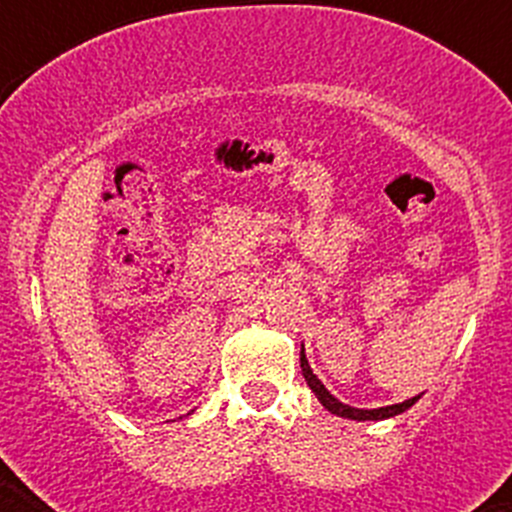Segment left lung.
I'll use <instances>...</instances> for the list:
<instances>
[{
  "label": "left lung",
  "mask_w": 512,
  "mask_h": 512,
  "mask_svg": "<svg viewBox=\"0 0 512 512\" xmlns=\"http://www.w3.org/2000/svg\"><path fill=\"white\" fill-rule=\"evenodd\" d=\"M300 366H303V377L305 382L311 385V390L316 393V398H319L321 404H324V409H329L332 414H337V417H348V420H388V417H396V414L406 412L409 406L417 401L420 396L409 398V401H404V404H393V406H380V409H353V406L342 404V401H337L332 393H329L324 385H321V380L313 374V369L308 366V358H305V353L300 350Z\"/></svg>",
  "instance_id": "left-lung-1"
}]
</instances>
